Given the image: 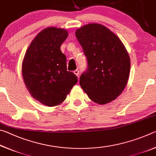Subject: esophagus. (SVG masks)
<instances>
[{"label": "esophagus", "instance_id": "1", "mask_svg": "<svg viewBox=\"0 0 156 156\" xmlns=\"http://www.w3.org/2000/svg\"><path fill=\"white\" fill-rule=\"evenodd\" d=\"M73 73H75V74L78 76H78H79V70H78V69H76V70H74L73 71Z\"/></svg>", "mask_w": 156, "mask_h": 156}]
</instances>
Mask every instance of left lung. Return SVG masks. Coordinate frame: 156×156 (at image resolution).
<instances>
[{
	"instance_id": "left-lung-1",
	"label": "left lung",
	"mask_w": 156,
	"mask_h": 156,
	"mask_svg": "<svg viewBox=\"0 0 156 156\" xmlns=\"http://www.w3.org/2000/svg\"><path fill=\"white\" fill-rule=\"evenodd\" d=\"M76 36L87 61L80 77V87L96 103L112 102L128 81L130 58L125 46L115 34L97 23L78 29Z\"/></svg>"
}]
</instances>
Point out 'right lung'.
Returning <instances> with one entry per match:
<instances>
[{"instance_id":"1","label":"right lung","mask_w":156,"mask_h":156,"mask_svg":"<svg viewBox=\"0 0 156 156\" xmlns=\"http://www.w3.org/2000/svg\"><path fill=\"white\" fill-rule=\"evenodd\" d=\"M65 30L48 27L41 31L25 53L22 74L30 94L46 106L62 102L78 77L67 69V58L60 50L67 39Z\"/></svg>"}]
</instances>
